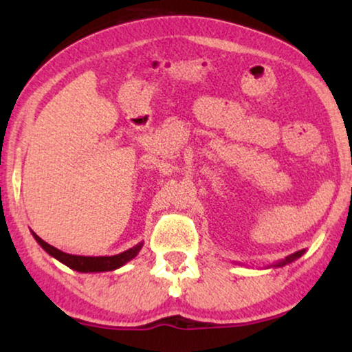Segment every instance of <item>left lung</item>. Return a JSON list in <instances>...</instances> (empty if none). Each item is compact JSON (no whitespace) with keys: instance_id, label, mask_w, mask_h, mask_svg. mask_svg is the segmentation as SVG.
<instances>
[{"instance_id":"left-lung-1","label":"left lung","mask_w":352,"mask_h":352,"mask_svg":"<svg viewBox=\"0 0 352 352\" xmlns=\"http://www.w3.org/2000/svg\"><path fill=\"white\" fill-rule=\"evenodd\" d=\"M305 252H306V250H300V252L293 253V254H290V256H287L285 259H280V261L274 263V264H271V266H267V267H283V266H285V264H290V263L295 261V259L301 258L302 254H305Z\"/></svg>"}]
</instances>
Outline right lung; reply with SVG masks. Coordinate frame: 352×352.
Segmentation results:
<instances>
[{"instance_id":"add662e5","label":"right lung","mask_w":352,"mask_h":352,"mask_svg":"<svg viewBox=\"0 0 352 352\" xmlns=\"http://www.w3.org/2000/svg\"><path fill=\"white\" fill-rule=\"evenodd\" d=\"M33 237L40 247L45 250V252L50 254V256L56 258L57 261H60L62 264H65L67 267L74 269V271L78 272H107V271H115V269L122 267L126 264L128 261H131L133 258L138 256V253L141 252L144 242H139L138 245H134L133 248L126 250V252H122L118 254H113V256H80V254H70L65 252H60L52 245L46 243L45 240L38 237L35 232H32Z\"/></svg>"}]
</instances>
